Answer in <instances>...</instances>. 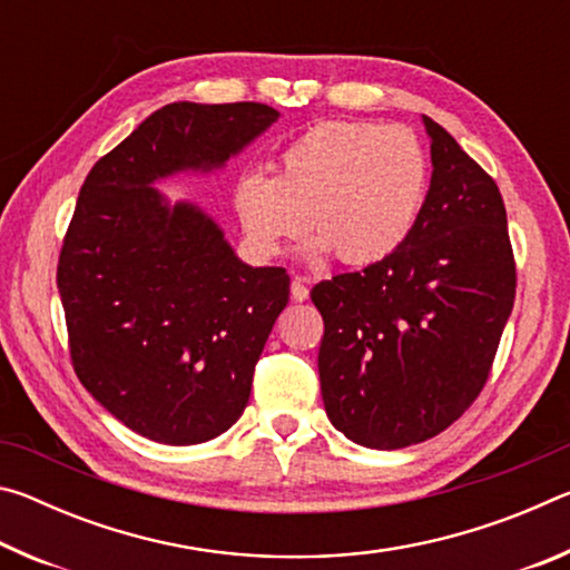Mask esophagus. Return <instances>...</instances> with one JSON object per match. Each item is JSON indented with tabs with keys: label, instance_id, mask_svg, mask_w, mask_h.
<instances>
[{
	"label": "esophagus",
	"instance_id": "1",
	"mask_svg": "<svg viewBox=\"0 0 570 570\" xmlns=\"http://www.w3.org/2000/svg\"><path fill=\"white\" fill-rule=\"evenodd\" d=\"M292 296L296 298V302H306V298H308L306 276H294V282H292Z\"/></svg>",
	"mask_w": 570,
	"mask_h": 570
}]
</instances>
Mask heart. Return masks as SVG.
Here are the masks:
<instances>
[{
    "label": "heart",
    "mask_w": 570,
    "mask_h": 570,
    "mask_svg": "<svg viewBox=\"0 0 570 570\" xmlns=\"http://www.w3.org/2000/svg\"><path fill=\"white\" fill-rule=\"evenodd\" d=\"M430 166L417 135L400 125L324 120L282 150L274 176L254 170L234 190L240 228L274 256L308 234L306 254L334 250L342 264L382 262L412 234L428 196Z\"/></svg>",
    "instance_id": "b5f03b06"
}]
</instances>
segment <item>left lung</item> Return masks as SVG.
<instances>
[{
	"mask_svg": "<svg viewBox=\"0 0 570 570\" xmlns=\"http://www.w3.org/2000/svg\"><path fill=\"white\" fill-rule=\"evenodd\" d=\"M432 180L404 244L312 288L332 424L400 450L448 430L478 400L515 302V258L495 180L435 120Z\"/></svg>",
	"mask_w": 570,
	"mask_h": 570,
	"instance_id": "obj_1",
	"label": "left lung"
}]
</instances>
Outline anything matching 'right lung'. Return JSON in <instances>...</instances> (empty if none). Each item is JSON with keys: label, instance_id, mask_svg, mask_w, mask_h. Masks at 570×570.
Returning <instances> with one entry per match:
<instances>
[{"label": "right lung", "instance_id": "obj_1", "mask_svg": "<svg viewBox=\"0 0 570 570\" xmlns=\"http://www.w3.org/2000/svg\"><path fill=\"white\" fill-rule=\"evenodd\" d=\"M276 118L262 102H170L95 163L77 196L57 264L75 374L163 445H198L240 417L288 274L238 262L204 210L170 206L153 183L224 168Z\"/></svg>", "mask_w": 570, "mask_h": 570}]
</instances>
